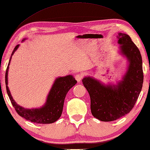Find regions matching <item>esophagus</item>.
Wrapping results in <instances>:
<instances>
[{"mask_svg":"<svg viewBox=\"0 0 150 150\" xmlns=\"http://www.w3.org/2000/svg\"><path fill=\"white\" fill-rule=\"evenodd\" d=\"M83 77V76L82 74H77V75H76L75 77V79L77 80V82H80V81L82 80Z\"/></svg>","mask_w":150,"mask_h":150,"instance_id":"34e87169","label":"esophagus"}]
</instances>
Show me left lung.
Masks as SVG:
<instances>
[{"label": "left lung", "instance_id": "8db88e82", "mask_svg": "<svg viewBox=\"0 0 150 150\" xmlns=\"http://www.w3.org/2000/svg\"><path fill=\"white\" fill-rule=\"evenodd\" d=\"M118 43L129 66L117 85L104 86L94 78L84 77V86L91 97V113L102 121H113L129 113L134 108L142 88V59L139 49L129 35L119 33Z\"/></svg>", "mask_w": 150, "mask_h": 150}]
</instances>
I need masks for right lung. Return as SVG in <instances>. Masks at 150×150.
I'll list each match as a JSON object with an SVG mask.
<instances>
[{"instance_id":"1","label":"right lung","mask_w":150,"mask_h":150,"mask_svg":"<svg viewBox=\"0 0 150 150\" xmlns=\"http://www.w3.org/2000/svg\"><path fill=\"white\" fill-rule=\"evenodd\" d=\"M18 47L19 45L16 46L12 54H11L9 63L6 68V75H5L6 91L10 102L18 115L25 119L26 120L38 124L52 123L58 120L62 115L65 98H66L67 92L77 83V81L72 75H67L66 77L56 79L50 92H49V94L48 95L47 102L42 108L28 110V109L21 107L18 105L12 98L8 87L7 86L8 71L10 60L13 53L17 50Z\"/></svg>"}]
</instances>
